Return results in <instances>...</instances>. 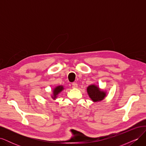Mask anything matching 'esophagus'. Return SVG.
Returning a JSON list of instances; mask_svg holds the SVG:
<instances>
[{
	"label": "esophagus",
	"mask_w": 146,
	"mask_h": 146,
	"mask_svg": "<svg viewBox=\"0 0 146 146\" xmlns=\"http://www.w3.org/2000/svg\"><path fill=\"white\" fill-rule=\"evenodd\" d=\"M72 88H77L78 87V85L77 84V83H76V82H74V83H72Z\"/></svg>",
	"instance_id": "34e87169"
}]
</instances>
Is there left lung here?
I'll return each instance as SVG.
<instances>
[{
    "label": "left lung",
    "instance_id": "1",
    "mask_svg": "<svg viewBox=\"0 0 146 146\" xmlns=\"http://www.w3.org/2000/svg\"><path fill=\"white\" fill-rule=\"evenodd\" d=\"M86 90L88 96L94 102L103 100L107 96V92L102 90L99 86L94 84L88 86Z\"/></svg>",
    "mask_w": 146,
    "mask_h": 146
}]
</instances>
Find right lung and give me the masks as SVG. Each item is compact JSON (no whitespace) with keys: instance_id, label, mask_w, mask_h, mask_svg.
Segmentation results:
<instances>
[{"instance_id":"add662e5","label":"right lung","mask_w":146,"mask_h":146,"mask_svg":"<svg viewBox=\"0 0 146 146\" xmlns=\"http://www.w3.org/2000/svg\"><path fill=\"white\" fill-rule=\"evenodd\" d=\"M63 90H64V87L62 85H59V86H56L55 88L53 89V94L52 95L51 98L54 100H55L57 98V96H58Z\"/></svg>"}]
</instances>
